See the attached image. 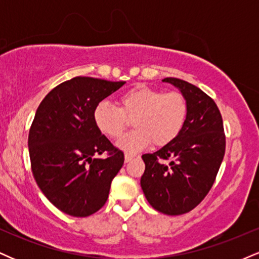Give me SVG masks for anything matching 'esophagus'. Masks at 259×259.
<instances>
[{
    "label": "esophagus",
    "instance_id": "1",
    "mask_svg": "<svg viewBox=\"0 0 259 259\" xmlns=\"http://www.w3.org/2000/svg\"><path fill=\"white\" fill-rule=\"evenodd\" d=\"M124 158H125V162L127 163V162H130V160H132V159L135 158V156H134V154L125 153V157H124Z\"/></svg>",
    "mask_w": 259,
    "mask_h": 259
}]
</instances>
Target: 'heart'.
<instances>
[{
  "mask_svg": "<svg viewBox=\"0 0 259 259\" xmlns=\"http://www.w3.org/2000/svg\"><path fill=\"white\" fill-rule=\"evenodd\" d=\"M119 108L101 101L94 109V121L101 133L112 139L123 135L133 119L135 130L118 141L125 152H138L152 142L162 147L178 138L186 123L189 106L179 91L163 92L147 85H136L119 96Z\"/></svg>",
  "mask_w": 259,
  "mask_h": 259,
  "instance_id": "1",
  "label": "heart"
}]
</instances>
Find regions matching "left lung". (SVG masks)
Returning <instances> with one entry per match:
<instances>
[{"mask_svg":"<svg viewBox=\"0 0 259 259\" xmlns=\"http://www.w3.org/2000/svg\"><path fill=\"white\" fill-rule=\"evenodd\" d=\"M180 90L189 106L186 123L178 138L153 153L142 154V191L160 213L180 215L206 197L224 158L225 134L215 102L185 80L165 78ZM163 160H170L164 165Z\"/></svg>","mask_w":259,"mask_h":259,"instance_id":"left-lung-1","label":"left lung"}]
</instances>
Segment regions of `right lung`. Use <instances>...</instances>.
<instances>
[{
	"label": "right lung",
	"mask_w": 259,
	"mask_h": 259,
	"mask_svg": "<svg viewBox=\"0 0 259 259\" xmlns=\"http://www.w3.org/2000/svg\"><path fill=\"white\" fill-rule=\"evenodd\" d=\"M125 81L75 76L46 95L35 113L28 139L31 171L55 207L73 217H89L105 206L124 153L94 121L99 102ZM107 153V159L97 154Z\"/></svg>",
	"instance_id": "right-lung-1"
}]
</instances>
